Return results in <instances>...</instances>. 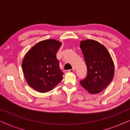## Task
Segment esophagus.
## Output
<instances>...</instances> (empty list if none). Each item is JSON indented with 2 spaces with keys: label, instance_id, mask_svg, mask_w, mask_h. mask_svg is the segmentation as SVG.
<instances>
[{
  "label": "esophagus",
  "instance_id": "esophagus-1",
  "mask_svg": "<svg viewBox=\"0 0 130 130\" xmlns=\"http://www.w3.org/2000/svg\"><path fill=\"white\" fill-rule=\"evenodd\" d=\"M74 71H75V69L73 67V68L72 69H70V70H66L65 71V73H68V72L73 73V72H74Z\"/></svg>",
  "mask_w": 130,
  "mask_h": 130
}]
</instances>
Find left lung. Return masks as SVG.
Listing matches in <instances>:
<instances>
[{"instance_id": "8db88e82", "label": "left lung", "mask_w": 130, "mask_h": 130, "mask_svg": "<svg viewBox=\"0 0 130 130\" xmlns=\"http://www.w3.org/2000/svg\"><path fill=\"white\" fill-rule=\"evenodd\" d=\"M87 66V76L80 81L83 88L92 94L100 93L112 80L114 64L104 45L92 40L82 41L80 44Z\"/></svg>"}]
</instances>
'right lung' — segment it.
Listing matches in <instances>:
<instances>
[{
    "instance_id": "add662e5",
    "label": "right lung",
    "mask_w": 130,
    "mask_h": 130,
    "mask_svg": "<svg viewBox=\"0 0 130 130\" xmlns=\"http://www.w3.org/2000/svg\"><path fill=\"white\" fill-rule=\"evenodd\" d=\"M61 43L42 41L31 48L23 59L22 67L28 84L40 93L50 91L63 79L56 54Z\"/></svg>"
}]
</instances>
